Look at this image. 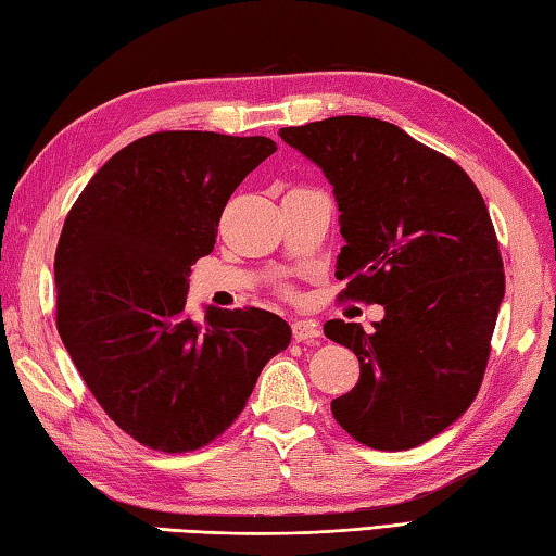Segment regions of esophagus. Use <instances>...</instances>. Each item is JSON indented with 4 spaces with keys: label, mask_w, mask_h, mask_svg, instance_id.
I'll return each instance as SVG.
<instances>
[{
    "label": "esophagus",
    "mask_w": 556,
    "mask_h": 556,
    "mask_svg": "<svg viewBox=\"0 0 556 556\" xmlns=\"http://www.w3.org/2000/svg\"><path fill=\"white\" fill-rule=\"evenodd\" d=\"M291 334L296 341H311L315 337H320V325L315 320H308V317H301V320L291 323Z\"/></svg>",
    "instance_id": "esophagus-1"
}]
</instances>
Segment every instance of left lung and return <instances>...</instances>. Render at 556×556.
Listing matches in <instances>:
<instances>
[{"mask_svg":"<svg viewBox=\"0 0 556 556\" xmlns=\"http://www.w3.org/2000/svg\"><path fill=\"white\" fill-rule=\"evenodd\" d=\"M279 136L334 186L339 299L384 305L372 332L325 323L361 363L334 418L380 452L428 442L473 404L490 361L504 263L485 200L452 157L389 122L332 116Z\"/></svg>","mask_w":556,"mask_h":556,"instance_id":"obj_1","label":"left lung"}]
</instances>
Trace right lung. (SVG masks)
Here are the masks:
<instances>
[{"mask_svg":"<svg viewBox=\"0 0 556 556\" xmlns=\"http://www.w3.org/2000/svg\"><path fill=\"white\" fill-rule=\"evenodd\" d=\"M277 150L265 136L160 131L122 148L68 210L56 329L102 410L155 452L210 444L245 408L291 329L260 308L186 311L227 200Z\"/></svg>","mask_w":556,"mask_h":556,"instance_id":"add662e5","label":"right lung"}]
</instances>
